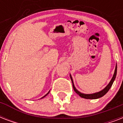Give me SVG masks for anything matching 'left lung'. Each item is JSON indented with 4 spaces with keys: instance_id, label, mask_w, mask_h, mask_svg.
<instances>
[{
    "instance_id": "8db88e82",
    "label": "left lung",
    "mask_w": 123,
    "mask_h": 123,
    "mask_svg": "<svg viewBox=\"0 0 123 123\" xmlns=\"http://www.w3.org/2000/svg\"><path fill=\"white\" fill-rule=\"evenodd\" d=\"M116 75H117V64L116 66V69H115V71L114 73V75H113L112 78L111 79V82H109V84L107 85L105 88H104L103 90H101V91L98 92H96V93H93V94H84L80 92H79L78 90L75 88V86H74V84H73V79H72V77H71V75H70V78H71V82H72V84H73V87L74 91H75L76 93H77V94H79L80 97L83 98H86V99H98V98H101L102 96L105 95V94L107 93V92L109 91V89H111V86H112L113 82L114 81L115 79H116Z\"/></svg>"
}]
</instances>
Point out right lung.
I'll return each instance as SVG.
<instances>
[{"label": "right lung", "mask_w": 123, "mask_h": 123, "mask_svg": "<svg viewBox=\"0 0 123 123\" xmlns=\"http://www.w3.org/2000/svg\"><path fill=\"white\" fill-rule=\"evenodd\" d=\"M49 92H50V91H49V92H48V93H47V94H46V95H44V96H43V97H42V98H44V97H45V96H46V95H47V94H48V93H49Z\"/></svg>", "instance_id": "right-lung-1"}]
</instances>
